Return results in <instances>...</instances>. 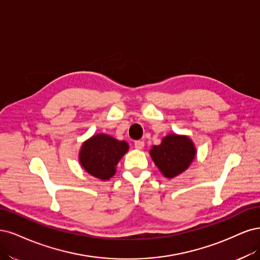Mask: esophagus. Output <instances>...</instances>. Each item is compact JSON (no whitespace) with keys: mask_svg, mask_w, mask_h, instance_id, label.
<instances>
[{"mask_svg":"<svg viewBox=\"0 0 260 260\" xmlns=\"http://www.w3.org/2000/svg\"><path fill=\"white\" fill-rule=\"evenodd\" d=\"M144 146H145V142L142 141V140H136V141H135V148H136V149L141 150L142 148H144Z\"/></svg>","mask_w":260,"mask_h":260,"instance_id":"34e87169","label":"esophagus"}]
</instances>
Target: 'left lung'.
Masks as SVG:
<instances>
[{"mask_svg": "<svg viewBox=\"0 0 260 260\" xmlns=\"http://www.w3.org/2000/svg\"><path fill=\"white\" fill-rule=\"evenodd\" d=\"M150 154L165 177L173 178L188 169L194 158L196 149L189 138L169 135L163 138L161 145L151 149Z\"/></svg>", "mask_w": 260, "mask_h": 260, "instance_id": "left-lung-1", "label": "left lung"}]
</instances>
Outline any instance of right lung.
I'll return each instance as SVG.
<instances>
[{"label": "right lung", "instance_id": "obj_1", "mask_svg": "<svg viewBox=\"0 0 260 260\" xmlns=\"http://www.w3.org/2000/svg\"><path fill=\"white\" fill-rule=\"evenodd\" d=\"M127 150L128 145L125 141L99 134L82 146L80 162L88 174L106 180L115 174L116 164Z\"/></svg>", "mask_w": 260, "mask_h": 260}]
</instances>
